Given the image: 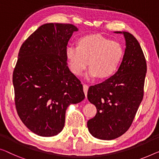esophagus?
I'll list each match as a JSON object with an SVG mask.
<instances>
[{"label":"esophagus","instance_id":"1","mask_svg":"<svg viewBox=\"0 0 159 159\" xmlns=\"http://www.w3.org/2000/svg\"><path fill=\"white\" fill-rule=\"evenodd\" d=\"M89 86H88V85L84 84V91L85 95H86V97L87 96V93H88V90H89Z\"/></svg>","mask_w":159,"mask_h":159}]
</instances>
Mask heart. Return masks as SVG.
Here are the masks:
<instances>
[{"label":"heart","instance_id":"1","mask_svg":"<svg viewBox=\"0 0 159 159\" xmlns=\"http://www.w3.org/2000/svg\"><path fill=\"white\" fill-rule=\"evenodd\" d=\"M124 48L120 43L111 41L103 35L94 34L80 37L77 47L68 46L66 58L73 73L81 75L89 62V79L105 80L114 74L124 57Z\"/></svg>","mask_w":159,"mask_h":159}]
</instances>
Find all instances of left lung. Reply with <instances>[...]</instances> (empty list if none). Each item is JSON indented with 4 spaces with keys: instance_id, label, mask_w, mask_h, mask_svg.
I'll return each instance as SVG.
<instances>
[{
    "instance_id": "left-lung-1",
    "label": "left lung",
    "mask_w": 159,
    "mask_h": 159,
    "mask_svg": "<svg viewBox=\"0 0 159 159\" xmlns=\"http://www.w3.org/2000/svg\"><path fill=\"white\" fill-rule=\"evenodd\" d=\"M124 35L125 48L117 72L88 91V99L97 113L87 126L95 138L113 140L128 131L143 96L146 62L140 44L129 32Z\"/></svg>"
}]
</instances>
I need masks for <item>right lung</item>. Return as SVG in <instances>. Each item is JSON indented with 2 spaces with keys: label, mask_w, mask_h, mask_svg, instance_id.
I'll use <instances>...</instances> for the list:
<instances>
[{
  "label": "right lung",
  "mask_w": 159,
  "mask_h": 159,
  "mask_svg": "<svg viewBox=\"0 0 159 159\" xmlns=\"http://www.w3.org/2000/svg\"><path fill=\"white\" fill-rule=\"evenodd\" d=\"M78 28L46 23L25 40L13 74L15 103L20 120L40 136L58 134L70 104L85 98L83 85L67 66L66 49Z\"/></svg>",
  "instance_id": "obj_1"
}]
</instances>
